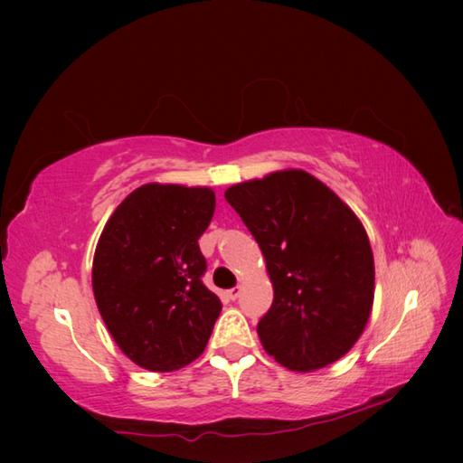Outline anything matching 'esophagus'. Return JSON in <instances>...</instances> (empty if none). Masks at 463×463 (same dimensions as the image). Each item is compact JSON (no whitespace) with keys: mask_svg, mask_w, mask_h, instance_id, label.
Here are the masks:
<instances>
[{"mask_svg":"<svg viewBox=\"0 0 463 463\" xmlns=\"http://www.w3.org/2000/svg\"><path fill=\"white\" fill-rule=\"evenodd\" d=\"M239 294H241V287H232V288L226 290V297H229L231 300H237Z\"/></svg>","mask_w":463,"mask_h":463,"instance_id":"esophagus-1","label":"esophagus"}]
</instances>
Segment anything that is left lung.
Returning a JSON list of instances; mask_svg holds the SVG:
<instances>
[{
    "label": "left lung",
    "instance_id": "8db88e82",
    "mask_svg": "<svg viewBox=\"0 0 463 463\" xmlns=\"http://www.w3.org/2000/svg\"><path fill=\"white\" fill-rule=\"evenodd\" d=\"M224 199L259 242L272 280V307L257 326L264 350L294 372L342 358L373 300V257L356 214L304 171L234 184Z\"/></svg>",
    "mask_w": 463,
    "mask_h": 463
}]
</instances>
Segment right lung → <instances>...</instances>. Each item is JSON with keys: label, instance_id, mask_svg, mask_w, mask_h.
Masks as SVG:
<instances>
[{"label": "right lung", "instance_id": "obj_1", "mask_svg": "<svg viewBox=\"0 0 463 463\" xmlns=\"http://www.w3.org/2000/svg\"><path fill=\"white\" fill-rule=\"evenodd\" d=\"M211 189L143 184L107 221L93 259V292L113 340L145 370L171 372L203 354L222 304L204 287L201 234Z\"/></svg>", "mask_w": 463, "mask_h": 463}]
</instances>
